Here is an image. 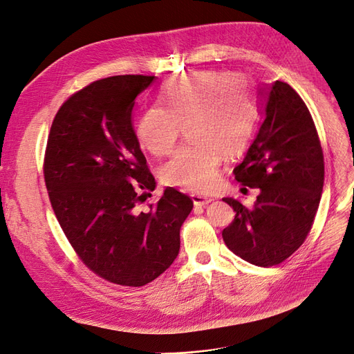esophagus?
<instances>
[{
	"mask_svg": "<svg viewBox=\"0 0 354 354\" xmlns=\"http://www.w3.org/2000/svg\"><path fill=\"white\" fill-rule=\"evenodd\" d=\"M192 201H193L194 206H206V205L214 202V199H210V197L202 196V194H197V193H193V194H192Z\"/></svg>",
	"mask_w": 354,
	"mask_h": 354,
	"instance_id": "34e87169",
	"label": "esophagus"
}]
</instances>
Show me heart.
I'll return each mask as SVG.
<instances>
[{"label": "heart", "mask_w": 354, "mask_h": 354, "mask_svg": "<svg viewBox=\"0 0 354 354\" xmlns=\"http://www.w3.org/2000/svg\"><path fill=\"white\" fill-rule=\"evenodd\" d=\"M164 106H151L136 126L140 147L155 157L173 149L186 126L192 144L161 168L167 185L206 192L218 181L221 155L241 153L256 133L259 109L247 80L222 71L169 78L160 91Z\"/></svg>", "instance_id": "1"}]
</instances>
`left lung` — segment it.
<instances>
[{
    "instance_id": "obj_1",
    "label": "left lung",
    "mask_w": 354,
    "mask_h": 354,
    "mask_svg": "<svg viewBox=\"0 0 354 354\" xmlns=\"http://www.w3.org/2000/svg\"><path fill=\"white\" fill-rule=\"evenodd\" d=\"M261 120L236 181L259 189L251 209L234 197L235 219L222 231L234 254L256 266H274L298 250L310 231L324 186V155L310 113L289 84L259 90Z\"/></svg>"
}]
</instances>
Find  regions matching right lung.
Segmentation results:
<instances>
[{
  "label": "right lung",
  "mask_w": 354,
  "mask_h": 354,
  "mask_svg": "<svg viewBox=\"0 0 354 354\" xmlns=\"http://www.w3.org/2000/svg\"><path fill=\"white\" fill-rule=\"evenodd\" d=\"M153 80L109 77L71 95L56 113L45 155L49 199L68 241L90 270L122 286H144L173 264L193 209L173 187L148 210L138 207L157 183L132 113Z\"/></svg>",
  "instance_id": "right-lung-1"
}]
</instances>
